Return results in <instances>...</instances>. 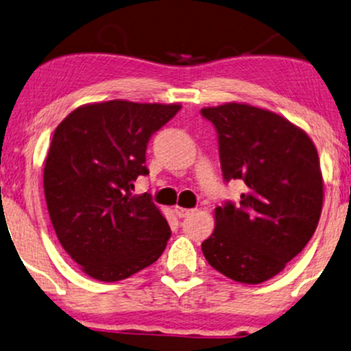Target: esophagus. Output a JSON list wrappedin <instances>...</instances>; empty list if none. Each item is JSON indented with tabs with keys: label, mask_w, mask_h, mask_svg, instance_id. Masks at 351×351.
Wrapping results in <instances>:
<instances>
[{
	"label": "esophagus",
	"mask_w": 351,
	"mask_h": 351,
	"mask_svg": "<svg viewBox=\"0 0 351 351\" xmlns=\"http://www.w3.org/2000/svg\"><path fill=\"white\" fill-rule=\"evenodd\" d=\"M194 212V208H184V207H175V214L180 217V219H184V217H189Z\"/></svg>",
	"instance_id": "1"
}]
</instances>
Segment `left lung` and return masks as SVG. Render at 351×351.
Instances as JSON below:
<instances>
[{"mask_svg": "<svg viewBox=\"0 0 351 351\" xmlns=\"http://www.w3.org/2000/svg\"><path fill=\"white\" fill-rule=\"evenodd\" d=\"M201 114L217 131L223 180L245 183L238 204L215 208L204 257L234 282H265L316 232L324 199L317 150L304 131L269 110L233 101Z\"/></svg>", "mask_w": 351, "mask_h": 351, "instance_id": "obj_1", "label": "left lung"}]
</instances>
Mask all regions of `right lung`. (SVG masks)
Returning a JSON list of instances; mask_svg holds the SVG:
<instances>
[{"mask_svg": "<svg viewBox=\"0 0 351 351\" xmlns=\"http://www.w3.org/2000/svg\"><path fill=\"white\" fill-rule=\"evenodd\" d=\"M181 105L110 100L82 105L58 124L43 189L61 246L84 272L118 282L154 264L171 230L147 193L132 196L149 175L145 150Z\"/></svg>", "mask_w": 351, "mask_h": 351, "instance_id": "1", "label": "right lung"}]
</instances>
